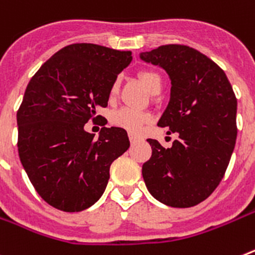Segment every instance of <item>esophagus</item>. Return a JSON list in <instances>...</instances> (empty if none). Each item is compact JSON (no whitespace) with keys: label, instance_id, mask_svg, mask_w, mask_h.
Here are the masks:
<instances>
[{"label":"esophagus","instance_id":"obj_1","mask_svg":"<svg viewBox=\"0 0 255 255\" xmlns=\"http://www.w3.org/2000/svg\"><path fill=\"white\" fill-rule=\"evenodd\" d=\"M128 137H129V141H131L132 144H133V142H136V141L138 140L137 136H136V134H133V133H128Z\"/></svg>","mask_w":255,"mask_h":255}]
</instances>
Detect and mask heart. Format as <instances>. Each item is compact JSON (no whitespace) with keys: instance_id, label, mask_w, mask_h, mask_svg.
I'll return each mask as SVG.
<instances>
[{"instance_id":"heart-1","label":"heart","mask_w":255,"mask_h":255,"mask_svg":"<svg viewBox=\"0 0 255 255\" xmlns=\"http://www.w3.org/2000/svg\"><path fill=\"white\" fill-rule=\"evenodd\" d=\"M137 76L141 83L144 84V87L150 93H153V95L159 93L160 89H162V85H163V80H162V76L157 71L150 70V68H144V70H140L137 72ZM119 87H121V80L115 79L110 87L111 98L117 97ZM149 118L150 117L146 113L133 110V109L129 108H123L119 109L111 115V123L117 126V127L124 128L126 131H129L132 133H138L142 126L149 121Z\"/></svg>"}]
</instances>
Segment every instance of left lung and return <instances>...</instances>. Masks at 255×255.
Instances as JSON below:
<instances>
[{
	"label": "left lung",
	"instance_id": "obj_1",
	"mask_svg": "<svg viewBox=\"0 0 255 255\" xmlns=\"http://www.w3.org/2000/svg\"><path fill=\"white\" fill-rule=\"evenodd\" d=\"M140 57L170 75V104L158 126L177 133L167 149L147 138L151 157L142 164V177L162 204L196 206L217 189L228 167L236 144L237 98L223 70L187 45H162Z\"/></svg>",
	"mask_w": 255,
	"mask_h": 255
}]
</instances>
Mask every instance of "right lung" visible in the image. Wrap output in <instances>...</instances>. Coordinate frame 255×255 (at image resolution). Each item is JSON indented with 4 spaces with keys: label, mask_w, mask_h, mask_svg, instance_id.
Instances as JSON below:
<instances>
[{
    "label": "right lung",
    "mask_w": 255,
    "mask_h": 255,
    "mask_svg": "<svg viewBox=\"0 0 255 255\" xmlns=\"http://www.w3.org/2000/svg\"><path fill=\"white\" fill-rule=\"evenodd\" d=\"M132 61L131 51L71 44L57 51L29 80L16 113L18 151L25 172L50 206L78 213L97 202L111 163L129 147L123 128L84 131L110 87Z\"/></svg>",
    "instance_id": "1"
}]
</instances>
